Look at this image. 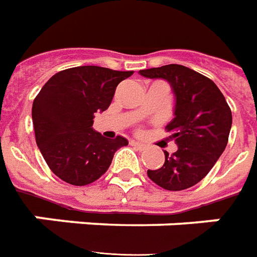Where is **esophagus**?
<instances>
[{
	"instance_id": "obj_1",
	"label": "esophagus",
	"mask_w": 257,
	"mask_h": 257,
	"mask_svg": "<svg viewBox=\"0 0 257 257\" xmlns=\"http://www.w3.org/2000/svg\"><path fill=\"white\" fill-rule=\"evenodd\" d=\"M131 145L136 147V149H139V150H145V149H146V145H143V143H141V142L132 141L131 142Z\"/></svg>"
}]
</instances>
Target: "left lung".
Segmentation results:
<instances>
[{"label":"left lung","instance_id":"left-lung-1","mask_svg":"<svg viewBox=\"0 0 257 257\" xmlns=\"http://www.w3.org/2000/svg\"><path fill=\"white\" fill-rule=\"evenodd\" d=\"M149 79H164L175 96L174 119L166 126L178 150L168 154L149 178L167 191L188 189L207 175L228 143L231 108L211 79L178 64L139 71Z\"/></svg>","mask_w":257,"mask_h":257}]
</instances>
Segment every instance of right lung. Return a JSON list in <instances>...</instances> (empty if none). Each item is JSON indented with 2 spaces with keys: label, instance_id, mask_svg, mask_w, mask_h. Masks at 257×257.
I'll use <instances>...</instances> for the list:
<instances>
[{
  "label": "right lung",
  "instance_id": "right-lung-1",
  "mask_svg": "<svg viewBox=\"0 0 257 257\" xmlns=\"http://www.w3.org/2000/svg\"><path fill=\"white\" fill-rule=\"evenodd\" d=\"M134 71L75 66L55 73L32 107L36 143L50 170L68 184L83 186L108 170L114 153L126 146L122 136L108 139L96 132V112L110 107L116 86Z\"/></svg>",
  "mask_w": 257,
  "mask_h": 257
}]
</instances>
